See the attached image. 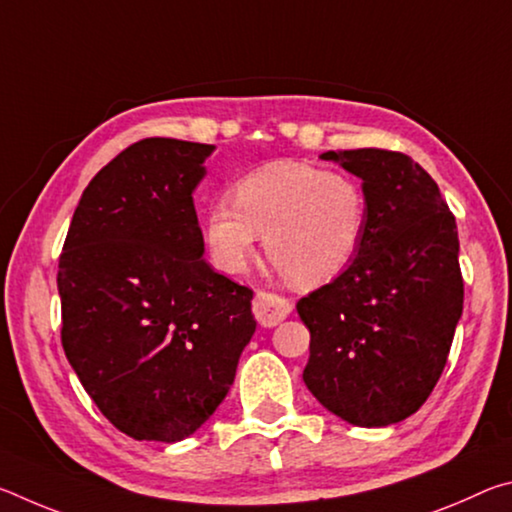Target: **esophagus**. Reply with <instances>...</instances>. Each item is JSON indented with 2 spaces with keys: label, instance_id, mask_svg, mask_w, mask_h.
<instances>
[{
  "label": "esophagus",
  "instance_id": "esophagus-1",
  "mask_svg": "<svg viewBox=\"0 0 512 512\" xmlns=\"http://www.w3.org/2000/svg\"><path fill=\"white\" fill-rule=\"evenodd\" d=\"M253 314L259 320V325L273 327L291 314V302L271 291H257L253 300Z\"/></svg>",
  "mask_w": 512,
  "mask_h": 512
}]
</instances>
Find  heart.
Wrapping results in <instances>:
<instances>
[{
	"mask_svg": "<svg viewBox=\"0 0 512 512\" xmlns=\"http://www.w3.org/2000/svg\"><path fill=\"white\" fill-rule=\"evenodd\" d=\"M203 221L212 264L239 273L264 235L266 255L298 284L332 280L363 244L368 198L348 173L273 162L241 176Z\"/></svg>",
	"mask_w": 512,
	"mask_h": 512,
	"instance_id": "b5f03b06",
	"label": "heart"
}]
</instances>
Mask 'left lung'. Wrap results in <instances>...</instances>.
Returning <instances> with one entry per match:
<instances>
[{"instance_id": "obj_1", "label": "left lung", "mask_w": 512, "mask_h": 512, "mask_svg": "<svg viewBox=\"0 0 512 512\" xmlns=\"http://www.w3.org/2000/svg\"><path fill=\"white\" fill-rule=\"evenodd\" d=\"M320 158L363 180L368 223L350 266L298 300L311 336L302 379L345 422L386 427L418 411L443 375L463 314L456 219L409 155L354 149Z\"/></svg>"}]
</instances>
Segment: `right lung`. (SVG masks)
I'll return each instance as SVG.
<instances>
[{
  "label": "right lung",
  "mask_w": 512,
  "mask_h": 512,
  "mask_svg": "<svg viewBox=\"0 0 512 512\" xmlns=\"http://www.w3.org/2000/svg\"><path fill=\"white\" fill-rule=\"evenodd\" d=\"M212 144L146 137L90 180L58 259L60 341L99 411L176 443L228 395L253 291L212 271L194 187Z\"/></svg>",
  "instance_id": "right-lung-1"
}]
</instances>
